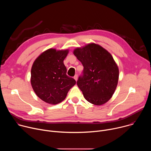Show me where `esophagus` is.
Returning <instances> with one entry per match:
<instances>
[{"label":"esophagus","mask_w":151,"mask_h":151,"mask_svg":"<svg viewBox=\"0 0 151 151\" xmlns=\"http://www.w3.org/2000/svg\"><path fill=\"white\" fill-rule=\"evenodd\" d=\"M73 78H74V79H75V81H77V79H78V75H75L74 76Z\"/></svg>","instance_id":"34e87169"}]
</instances>
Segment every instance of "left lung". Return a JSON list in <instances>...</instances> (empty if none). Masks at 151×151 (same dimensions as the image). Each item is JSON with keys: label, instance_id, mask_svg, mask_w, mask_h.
<instances>
[{"label": "left lung", "instance_id": "left-lung-1", "mask_svg": "<svg viewBox=\"0 0 151 151\" xmlns=\"http://www.w3.org/2000/svg\"><path fill=\"white\" fill-rule=\"evenodd\" d=\"M73 54L83 66L77 85L85 99L96 105L106 103L114 94L119 78L118 68L112 55L95 44L76 48Z\"/></svg>", "mask_w": 151, "mask_h": 151}]
</instances>
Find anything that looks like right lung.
<instances>
[{"label": "right lung", "mask_w": 151, "mask_h": 151, "mask_svg": "<svg viewBox=\"0 0 151 151\" xmlns=\"http://www.w3.org/2000/svg\"><path fill=\"white\" fill-rule=\"evenodd\" d=\"M68 50L50 49L35 61L31 70V84L36 94L43 101L56 104L66 98L76 81L66 75L63 61Z\"/></svg>", "instance_id": "add662e5"}]
</instances>
